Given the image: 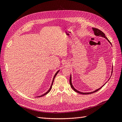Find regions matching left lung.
Returning <instances> with one entry per match:
<instances>
[{
	"mask_svg": "<svg viewBox=\"0 0 122 122\" xmlns=\"http://www.w3.org/2000/svg\"><path fill=\"white\" fill-rule=\"evenodd\" d=\"M92 30H93V31H94V35H95V36H102V37H104V38H105L108 41V42H110V44H111V43L110 42V41L108 40V39L107 38V37H106V36H105V35L104 34V33H103V32H102L101 30H99V29H97V28H92ZM112 45V44H111ZM112 73L111 74H112V72H113V68H112ZM111 75H112V74H111ZM111 78V77H110ZM109 79H110V78H109ZM106 83L105 84L102 86H101V87H100L99 88H98V89H97V90H95V91H94V92H79V91H77L76 90V89L74 87V86H73V85H72V79H71V76H70V86H71V87L72 88V89H73V90L75 91V92H78V93H80V94H91V93H94V92H97V91H98L99 89H100V88H101L102 87H103L105 84H106Z\"/></svg>",
	"mask_w": 122,
	"mask_h": 122,
	"instance_id": "1",
	"label": "left lung"
}]
</instances>
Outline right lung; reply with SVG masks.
<instances>
[{"label": "right lung", "instance_id": "obj_1", "mask_svg": "<svg viewBox=\"0 0 122 122\" xmlns=\"http://www.w3.org/2000/svg\"><path fill=\"white\" fill-rule=\"evenodd\" d=\"M59 70H58V71L56 73V74H55V75H54V77H53V80H52V84H51V86H50V88L48 89V91L46 92L44 94H42V95H40V96H38V97H43V96H44V95H46V94H47L50 91V90L51 89V88H52V85H53V81H54V79H55V76H56L57 75V74H58V73L59 72Z\"/></svg>", "mask_w": 122, "mask_h": 122}]
</instances>
